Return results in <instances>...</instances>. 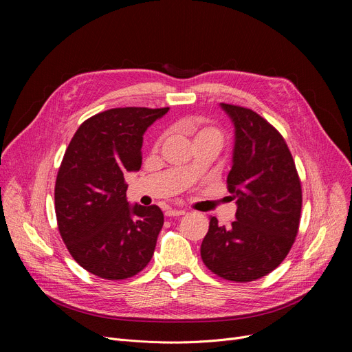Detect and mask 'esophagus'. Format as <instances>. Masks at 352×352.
<instances>
[{"instance_id":"esophagus-1","label":"esophagus","mask_w":352,"mask_h":352,"mask_svg":"<svg viewBox=\"0 0 352 352\" xmlns=\"http://www.w3.org/2000/svg\"><path fill=\"white\" fill-rule=\"evenodd\" d=\"M186 214V211L184 210H173V208H168L165 211V215L166 217H178V215H184Z\"/></svg>"}]
</instances>
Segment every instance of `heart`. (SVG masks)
<instances>
[{"mask_svg":"<svg viewBox=\"0 0 352 352\" xmlns=\"http://www.w3.org/2000/svg\"><path fill=\"white\" fill-rule=\"evenodd\" d=\"M191 131L195 135V141L197 140H204V138H212V140H217V141L221 142V140H223V134H221L219 129L215 128V126L191 125ZM160 142H161V138L157 141V144H160Z\"/></svg>","mask_w":352,"mask_h":352,"instance_id":"1","label":"heart"}]
</instances>
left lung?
I'll list each match as a JSON object with an SVG mask.
<instances>
[{
	"instance_id": "1",
	"label": "left lung",
	"mask_w": 352,
	"mask_h": 352,
	"mask_svg": "<svg viewBox=\"0 0 352 352\" xmlns=\"http://www.w3.org/2000/svg\"><path fill=\"white\" fill-rule=\"evenodd\" d=\"M219 105L235 128L227 187L236 212L230 228L211 217L201 258L221 278L250 283L288 255L300 227L301 181L285 140L267 120L250 108Z\"/></svg>"
}]
</instances>
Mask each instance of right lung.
I'll list each match as a JSON object with an SVG mask.
<instances>
[{"mask_svg": "<svg viewBox=\"0 0 352 352\" xmlns=\"http://www.w3.org/2000/svg\"><path fill=\"white\" fill-rule=\"evenodd\" d=\"M168 109H107L80 125L64 154L54 191L58 230L74 260L100 278L125 280L151 261L164 214L129 206L124 174L141 168L142 135Z\"/></svg>", "mask_w": 352, "mask_h": 352, "instance_id": "1", "label": "right lung"}]
</instances>
